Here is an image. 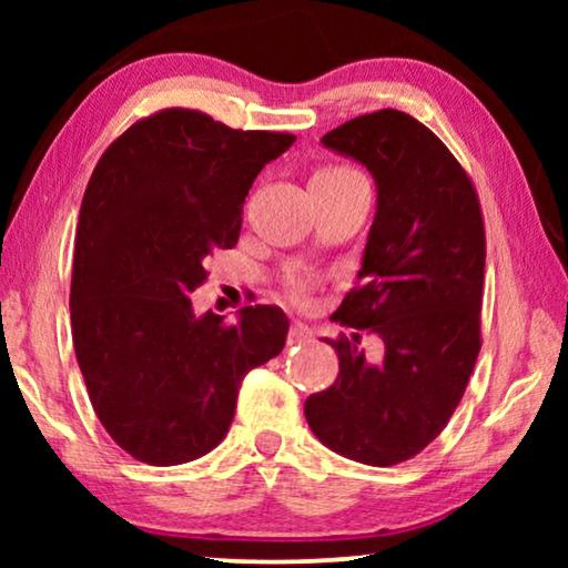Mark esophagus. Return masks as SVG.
Wrapping results in <instances>:
<instances>
[{
  "label": "esophagus",
  "mask_w": 568,
  "mask_h": 568,
  "mask_svg": "<svg viewBox=\"0 0 568 568\" xmlns=\"http://www.w3.org/2000/svg\"><path fill=\"white\" fill-rule=\"evenodd\" d=\"M310 338H313V331H310L305 323H292L290 344H305V341H310Z\"/></svg>",
  "instance_id": "34e87169"
}]
</instances>
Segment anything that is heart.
<instances>
[{"label": "heart", "mask_w": 568, "mask_h": 568, "mask_svg": "<svg viewBox=\"0 0 568 568\" xmlns=\"http://www.w3.org/2000/svg\"><path fill=\"white\" fill-rule=\"evenodd\" d=\"M346 178H362V175L348 165H325L313 175V183H317V181H346ZM290 294L294 300H305L307 284L302 282V278H294L292 286H290Z\"/></svg>", "instance_id": "obj_1"}]
</instances>
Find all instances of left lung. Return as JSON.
Segmentation results:
<instances>
[{
    "label": "left lung",
    "instance_id": "8db88e82",
    "mask_svg": "<svg viewBox=\"0 0 568 568\" xmlns=\"http://www.w3.org/2000/svg\"><path fill=\"white\" fill-rule=\"evenodd\" d=\"M323 144L367 165L377 214L359 282L333 313L348 328L328 338L338 377L310 395L305 416L333 453L387 468L439 437L476 367L484 214L470 175L414 115H359ZM364 335L384 341L383 361L363 356Z\"/></svg>",
    "mask_w": 568,
    "mask_h": 568
}]
</instances>
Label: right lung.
<instances>
[{"mask_svg":"<svg viewBox=\"0 0 568 568\" xmlns=\"http://www.w3.org/2000/svg\"><path fill=\"white\" fill-rule=\"evenodd\" d=\"M162 108L113 139L84 191L74 237L72 338L92 408L121 449L181 465L227 434L237 390L284 348L276 305L240 323L193 315L206 258L235 247L247 191L294 142Z\"/></svg>","mask_w":568,"mask_h":568,"instance_id":"1","label":"right lung"}]
</instances>
